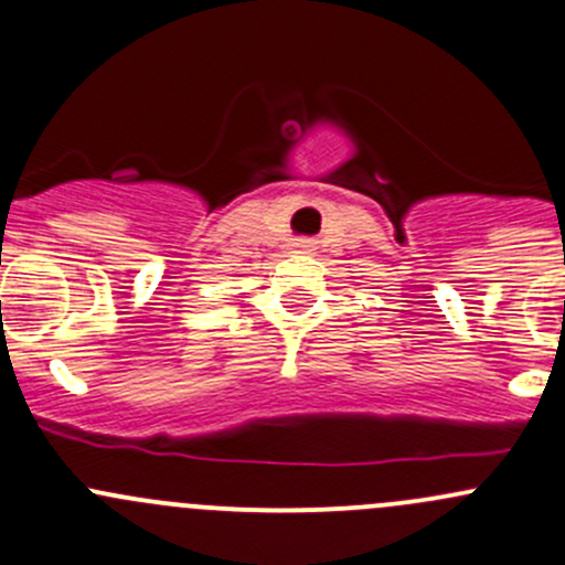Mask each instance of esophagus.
<instances>
[{
    "label": "esophagus",
    "mask_w": 565,
    "mask_h": 565,
    "mask_svg": "<svg viewBox=\"0 0 565 565\" xmlns=\"http://www.w3.org/2000/svg\"><path fill=\"white\" fill-rule=\"evenodd\" d=\"M292 248H295V254H311V250H315V243H311V241H298Z\"/></svg>",
    "instance_id": "34e87169"
}]
</instances>
